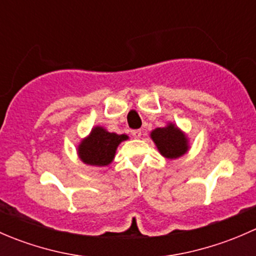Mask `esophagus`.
I'll use <instances>...</instances> for the list:
<instances>
[{
  "label": "esophagus",
  "instance_id": "obj_1",
  "mask_svg": "<svg viewBox=\"0 0 256 256\" xmlns=\"http://www.w3.org/2000/svg\"><path fill=\"white\" fill-rule=\"evenodd\" d=\"M131 134H132V136L135 138H141V134H142V132H141V130H134Z\"/></svg>",
  "mask_w": 256,
  "mask_h": 256
}]
</instances>
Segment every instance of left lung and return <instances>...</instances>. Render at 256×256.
Returning a JSON list of instances; mask_svg holds the SVG:
<instances>
[{
  "mask_svg": "<svg viewBox=\"0 0 256 256\" xmlns=\"http://www.w3.org/2000/svg\"><path fill=\"white\" fill-rule=\"evenodd\" d=\"M151 138L156 144L160 154L166 158H178L188 151L187 138L174 124L154 130Z\"/></svg>",
  "mask_w": 256,
  "mask_h": 256,
  "instance_id": "left-lung-1",
  "label": "left lung"
}]
</instances>
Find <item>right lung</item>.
Returning a JSON list of instances; mask_svg holds the SVG:
<instances>
[{"instance_id": "add662e5", "label": "right lung", "mask_w": 256, "mask_h": 256, "mask_svg": "<svg viewBox=\"0 0 256 256\" xmlns=\"http://www.w3.org/2000/svg\"><path fill=\"white\" fill-rule=\"evenodd\" d=\"M128 138V135H118L109 132L102 126H96L80 142L78 154L84 164L90 166H108L112 162L118 144Z\"/></svg>"}]
</instances>
